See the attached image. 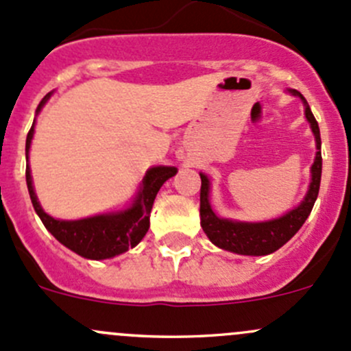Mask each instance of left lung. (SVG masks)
<instances>
[{
  "label": "left lung",
  "instance_id": "8db88e82",
  "mask_svg": "<svg viewBox=\"0 0 351 351\" xmlns=\"http://www.w3.org/2000/svg\"><path fill=\"white\" fill-rule=\"evenodd\" d=\"M290 95L300 98L304 105V115L309 122L311 130L316 139V158L311 166V183L307 193L304 195L297 207L290 208L284 215L270 221L260 222H246L234 221V219L219 217L210 205V180L205 173H200L202 186H200V226L207 238L217 247L231 253L246 254V256H265L292 239V236L302 228L306 219L309 217L311 210L314 207L317 193H319L321 171H323V158H321V134L319 125L311 112L309 104L306 98L297 90H289Z\"/></svg>",
  "mask_w": 351,
  "mask_h": 351
}]
</instances>
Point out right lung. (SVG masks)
Here are the masks:
<instances>
[{
	"instance_id": "1",
	"label": "right lung",
	"mask_w": 351,
	"mask_h": 351,
	"mask_svg": "<svg viewBox=\"0 0 351 351\" xmlns=\"http://www.w3.org/2000/svg\"><path fill=\"white\" fill-rule=\"evenodd\" d=\"M51 93L45 95L37 107V115L40 113L42 107L47 104ZM35 132V120L32 123V129L27 136V144H25V154L30 153V144L34 139ZM178 169L175 166H153L143 176L139 190L134 195L129 207L122 210L107 212V214L91 215V217L77 219V221H62V219H54L42 208L40 202L34 190V182H32L30 166L27 165V186L30 193L32 205L35 212L40 217L42 224L45 226L49 232L58 239L59 243L64 244L71 251H74L80 256L88 258V260H107V258L119 256L125 253L130 247L137 246L149 229V214L153 208L154 198L158 195L159 189L166 180L176 175Z\"/></svg>"
}]
</instances>
